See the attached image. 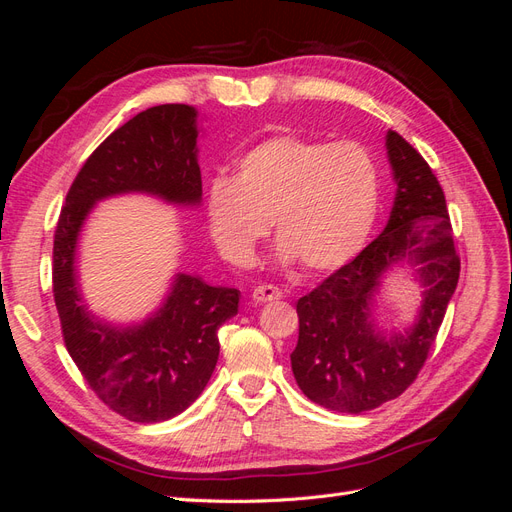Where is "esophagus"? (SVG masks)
<instances>
[{
  "label": "esophagus",
  "instance_id": "1",
  "mask_svg": "<svg viewBox=\"0 0 512 512\" xmlns=\"http://www.w3.org/2000/svg\"><path fill=\"white\" fill-rule=\"evenodd\" d=\"M282 297H284L282 290L271 286V284H269V286L262 284V286L254 288V292H252V299H254L256 303H269V301H277V299H282Z\"/></svg>",
  "mask_w": 512,
  "mask_h": 512
}]
</instances>
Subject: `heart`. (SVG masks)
<instances>
[{"label": "heart", "instance_id": "obj_1", "mask_svg": "<svg viewBox=\"0 0 512 512\" xmlns=\"http://www.w3.org/2000/svg\"><path fill=\"white\" fill-rule=\"evenodd\" d=\"M378 203V170L363 147L277 134L241 156L235 181H211L207 218L230 265H250L273 222L284 260L331 273L363 250Z\"/></svg>", "mask_w": 512, "mask_h": 512}]
</instances>
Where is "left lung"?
Masks as SVG:
<instances>
[{
    "mask_svg": "<svg viewBox=\"0 0 512 512\" xmlns=\"http://www.w3.org/2000/svg\"><path fill=\"white\" fill-rule=\"evenodd\" d=\"M397 194L380 237L297 303L299 342L290 354L299 389L314 404L361 414L404 393L436 342L459 282L446 198L429 164L404 136L386 132ZM417 267L426 286L406 334L384 336L370 318L379 277L397 261Z\"/></svg>",
    "mask_w": 512,
    "mask_h": 512,
    "instance_id": "8db88e82",
    "label": "left lung"
}]
</instances>
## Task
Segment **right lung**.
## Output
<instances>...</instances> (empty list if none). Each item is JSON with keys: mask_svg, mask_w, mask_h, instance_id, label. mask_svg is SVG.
<instances>
[{"mask_svg": "<svg viewBox=\"0 0 512 512\" xmlns=\"http://www.w3.org/2000/svg\"><path fill=\"white\" fill-rule=\"evenodd\" d=\"M196 108L160 104L123 123L72 181L53 241V297L64 344L104 406L134 423H162L203 393L220 356L218 329L239 312V290L179 273L151 318L134 327L96 320L76 282V243L98 200L145 192L198 205Z\"/></svg>", "mask_w": 512, "mask_h": 512, "instance_id": "right-lung-1", "label": "right lung"}]
</instances>
